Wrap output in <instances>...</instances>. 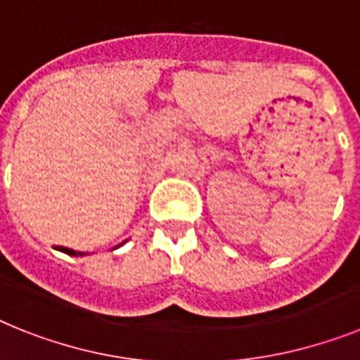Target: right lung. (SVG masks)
<instances>
[{
    "mask_svg": "<svg viewBox=\"0 0 360 360\" xmlns=\"http://www.w3.org/2000/svg\"><path fill=\"white\" fill-rule=\"evenodd\" d=\"M122 244H124V242H122ZM58 251H63V253H66V255H74V257L86 255L84 251H74V250H70V248H63V246H58Z\"/></svg>",
    "mask_w": 360,
    "mask_h": 360,
    "instance_id": "1",
    "label": "right lung"
}]
</instances>
